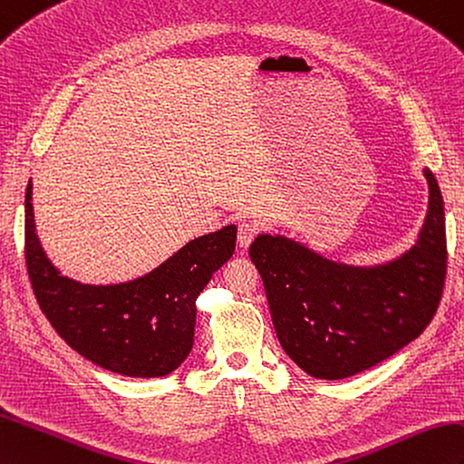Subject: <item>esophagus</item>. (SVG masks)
<instances>
[{"label": "esophagus", "mask_w": 464, "mask_h": 464, "mask_svg": "<svg viewBox=\"0 0 464 464\" xmlns=\"http://www.w3.org/2000/svg\"><path fill=\"white\" fill-rule=\"evenodd\" d=\"M256 233H258V227L255 223H251V221H243V223H239V233H237V243H239V246H249L251 243H253V239L256 237Z\"/></svg>", "instance_id": "34e87169"}]
</instances>
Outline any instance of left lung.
<instances>
[{
  "instance_id": "1",
  "label": "left lung",
  "mask_w": 464,
  "mask_h": 464,
  "mask_svg": "<svg viewBox=\"0 0 464 464\" xmlns=\"http://www.w3.org/2000/svg\"><path fill=\"white\" fill-rule=\"evenodd\" d=\"M429 211L411 251L375 268L330 263L285 237L261 235L249 256L261 273L283 350L318 380H343L421 336L447 278L443 196L430 169Z\"/></svg>"
}]
</instances>
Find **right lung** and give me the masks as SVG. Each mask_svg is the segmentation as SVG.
<instances>
[{
  "label": "right lung",
  "instance_id": "1",
  "mask_svg": "<svg viewBox=\"0 0 464 464\" xmlns=\"http://www.w3.org/2000/svg\"><path fill=\"white\" fill-rule=\"evenodd\" d=\"M237 227L193 239L132 283L89 286L61 276L35 235L31 181L25 193V265L43 314L86 360L128 378H160L188 358L196 300L235 251Z\"/></svg>",
  "mask_w": 464,
  "mask_h": 464
}]
</instances>
